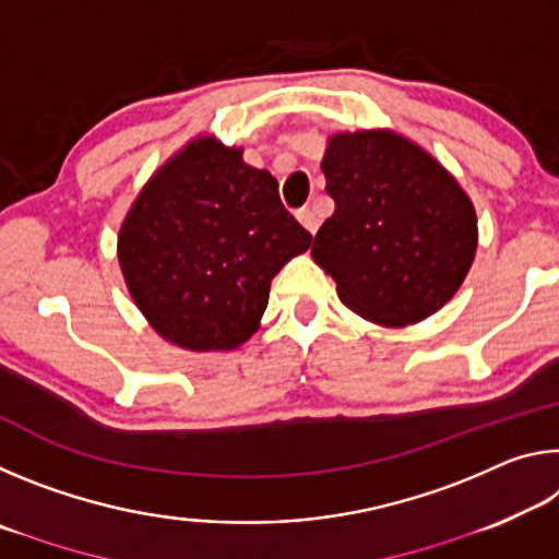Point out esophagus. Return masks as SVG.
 I'll return each mask as SVG.
<instances>
[{
    "label": "esophagus",
    "instance_id": "1",
    "mask_svg": "<svg viewBox=\"0 0 559 559\" xmlns=\"http://www.w3.org/2000/svg\"><path fill=\"white\" fill-rule=\"evenodd\" d=\"M296 216H298V222L306 226V229L310 231V234H316L318 231V226H320V219H318V214L310 210V206H302V210H298L296 212Z\"/></svg>",
    "mask_w": 559,
    "mask_h": 559
}]
</instances>
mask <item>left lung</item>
I'll return each instance as SVG.
<instances>
[{
	"instance_id": "8db88e82",
	"label": "left lung",
	"mask_w": 559,
	"mask_h": 559,
	"mask_svg": "<svg viewBox=\"0 0 559 559\" xmlns=\"http://www.w3.org/2000/svg\"><path fill=\"white\" fill-rule=\"evenodd\" d=\"M320 167L335 212L310 253L340 300L390 328L437 313L478 246L476 212L456 179L392 130L337 132Z\"/></svg>"
}]
</instances>
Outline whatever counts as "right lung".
<instances>
[{
    "mask_svg": "<svg viewBox=\"0 0 559 559\" xmlns=\"http://www.w3.org/2000/svg\"><path fill=\"white\" fill-rule=\"evenodd\" d=\"M310 241L283 206L276 177L246 165L241 147L194 138L132 202L118 261L159 335L212 353L257 333L273 276Z\"/></svg>",
    "mask_w": 559,
    "mask_h": 559,
    "instance_id": "right-lung-1",
    "label": "right lung"
}]
</instances>
